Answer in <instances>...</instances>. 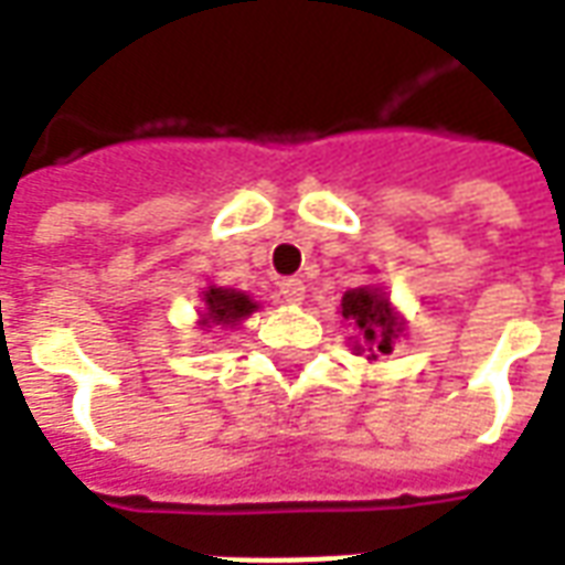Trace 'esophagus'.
<instances>
[{
  "label": "esophagus",
  "mask_w": 565,
  "mask_h": 565,
  "mask_svg": "<svg viewBox=\"0 0 565 565\" xmlns=\"http://www.w3.org/2000/svg\"><path fill=\"white\" fill-rule=\"evenodd\" d=\"M278 294H281L284 302H302L305 299L302 278H281V281H278Z\"/></svg>",
  "instance_id": "obj_1"
}]
</instances>
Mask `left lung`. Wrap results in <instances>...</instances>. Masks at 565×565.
Returning <instances> with one entry per match:
<instances>
[{
	"label": "left lung",
	"instance_id": "8db88e82",
	"mask_svg": "<svg viewBox=\"0 0 565 565\" xmlns=\"http://www.w3.org/2000/svg\"><path fill=\"white\" fill-rule=\"evenodd\" d=\"M341 315H344V320L356 326L359 338L367 344L371 359H377V353H392V341L398 338L401 326L392 317V311H388V299L380 290L359 287V290L344 294Z\"/></svg>",
	"mask_w": 565,
	"mask_h": 565
}]
</instances>
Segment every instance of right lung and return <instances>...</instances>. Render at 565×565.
Masks as SVG:
<instances>
[{"label":"right lung","instance_id":"add662e5","mask_svg":"<svg viewBox=\"0 0 565 565\" xmlns=\"http://www.w3.org/2000/svg\"><path fill=\"white\" fill-rule=\"evenodd\" d=\"M206 320L212 323H239L242 317H248L257 305L250 302L245 294H236V290H221V287H209L206 290Z\"/></svg>","mask_w":565,"mask_h":565}]
</instances>
